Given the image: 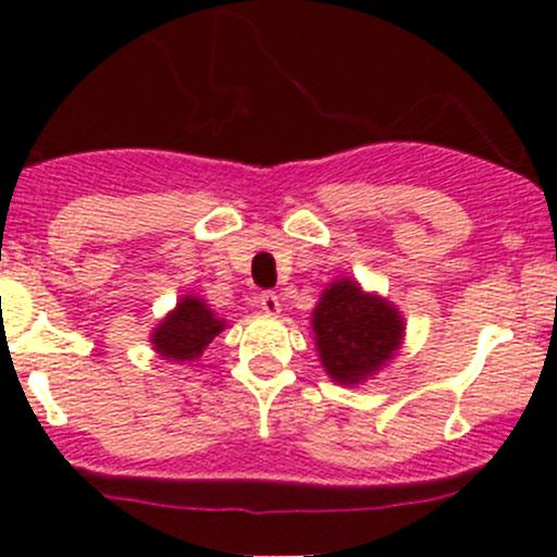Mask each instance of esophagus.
I'll use <instances>...</instances> for the list:
<instances>
[{
    "mask_svg": "<svg viewBox=\"0 0 557 557\" xmlns=\"http://www.w3.org/2000/svg\"><path fill=\"white\" fill-rule=\"evenodd\" d=\"M258 307H261V312L267 314H280V296L272 294V290H267V294L258 296Z\"/></svg>",
    "mask_w": 557,
    "mask_h": 557,
    "instance_id": "1",
    "label": "esophagus"
}]
</instances>
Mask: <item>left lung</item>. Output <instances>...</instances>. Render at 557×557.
Returning <instances> with one entry per match:
<instances>
[{
    "instance_id": "1",
    "label": "left lung",
    "mask_w": 557,
    "mask_h": 557,
    "mask_svg": "<svg viewBox=\"0 0 557 557\" xmlns=\"http://www.w3.org/2000/svg\"><path fill=\"white\" fill-rule=\"evenodd\" d=\"M312 334L323 369L334 383H367L404 339V318L383 296L356 280H334L312 310Z\"/></svg>"
}]
</instances>
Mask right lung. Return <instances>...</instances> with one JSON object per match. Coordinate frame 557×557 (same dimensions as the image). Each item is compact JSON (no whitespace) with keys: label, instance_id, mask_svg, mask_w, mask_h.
<instances>
[{"label":"right lung","instance_id":"add662e5","mask_svg":"<svg viewBox=\"0 0 557 557\" xmlns=\"http://www.w3.org/2000/svg\"><path fill=\"white\" fill-rule=\"evenodd\" d=\"M223 329H226V320L218 318L205 305V299L183 296L177 307L156 325L150 342L166 361H196Z\"/></svg>","mask_w":557,"mask_h":557}]
</instances>
